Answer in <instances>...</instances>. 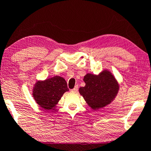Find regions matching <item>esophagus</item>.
Listing matches in <instances>:
<instances>
[{
  "instance_id": "34e87169",
  "label": "esophagus",
  "mask_w": 151,
  "mask_h": 151,
  "mask_svg": "<svg viewBox=\"0 0 151 151\" xmlns=\"http://www.w3.org/2000/svg\"><path fill=\"white\" fill-rule=\"evenodd\" d=\"M78 91V86H76L73 90H71V92H76Z\"/></svg>"
}]
</instances>
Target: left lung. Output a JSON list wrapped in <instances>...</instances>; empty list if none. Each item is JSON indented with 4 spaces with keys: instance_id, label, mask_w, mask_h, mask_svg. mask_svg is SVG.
Instances as JSON below:
<instances>
[{
    "instance_id": "obj_1",
    "label": "left lung",
    "mask_w": 151,
    "mask_h": 151,
    "mask_svg": "<svg viewBox=\"0 0 151 151\" xmlns=\"http://www.w3.org/2000/svg\"><path fill=\"white\" fill-rule=\"evenodd\" d=\"M86 86L78 90L80 94L93 110L109 105L117 96L120 84L112 73L104 70L99 75L88 73L84 76Z\"/></svg>"
}]
</instances>
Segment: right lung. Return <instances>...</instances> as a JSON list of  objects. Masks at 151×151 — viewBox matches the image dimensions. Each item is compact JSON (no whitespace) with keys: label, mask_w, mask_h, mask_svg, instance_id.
Listing matches in <instances>:
<instances>
[{"label":"right lung","mask_w":151,"mask_h":151,"mask_svg":"<svg viewBox=\"0 0 151 151\" xmlns=\"http://www.w3.org/2000/svg\"><path fill=\"white\" fill-rule=\"evenodd\" d=\"M69 91L63 77L55 76L44 81H37L33 88V97L40 107L46 110H55L59 100Z\"/></svg>","instance_id":"obj_1"}]
</instances>
